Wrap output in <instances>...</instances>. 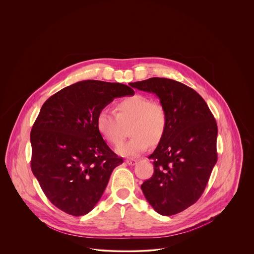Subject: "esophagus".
<instances>
[{"label": "esophagus", "instance_id": "obj_1", "mask_svg": "<svg viewBox=\"0 0 254 254\" xmlns=\"http://www.w3.org/2000/svg\"><path fill=\"white\" fill-rule=\"evenodd\" d=\"M136 163H137V160H134V159L126 160V164H127L128 166H134Z\"/></svg>", "mask_w": 254, "mask_h": 254}]
</instances>
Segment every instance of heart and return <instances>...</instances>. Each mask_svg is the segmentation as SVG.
Returning <instances> with one entry per match:
<instances>
[{"label": "heart", "instance_id": "obj_1", "mask_svg": "<svg viewBox=\"0 0 254 254\" xmlns=\"http://www.w3.org/2000/svg\"><path fill=\"white\" fill-rule=\"evenodd\" d=\"M115 113L109 109H102L97 114L96 126L105 139L113 145L124 140L127 127L130 126L131 138L117 148L122 156L134 157L147 150L151 141L156 143L164 136L168 115L165 107L151 101L149 98L134 94L126 97L117 103Z\"/></svg>", "mask_w": 254, "mask_h": 254}]
</instances>
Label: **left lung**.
<instances>
[{
    "instance_id": "1",
    "label": "left lung",
    "mask_w": 254,
    "mask_h": 254,
    "mask_svg": "<svg viewBox=\"0 0 254 254\" xmlns=\"http://www.w3.org/2000/svg\"><path fill=\"white\" fill-rule=\"evenodd\" d=\"M129 85L155 93L168 115L165 134L149 156L154 173L142 192L158 213H179L201 196L217 162L215 119L197 91L174 80L150 78Z\"/></svg>"
}]
</instances>
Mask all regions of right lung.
I'll return each mask as SVG.
<instances>
[{
    "label": "right lung",
    "instance_id": "1",
    "mask_svg": "<svg viewBox=\"0 0 254 254\" xmlns=\"http://www.w3.org/2000/svg\"><path fill=\"white\" fill-rule=\"evenodd\" d=\"M133 94L120 83L86 80L62 88L44 103L30 134L31 169L57 208L81 216L98 202L123 159L102 138L97 114L114 98Z\"/></svg>",
    "mask_w": 254,
    "mask_h": 254
}]
</instances>
